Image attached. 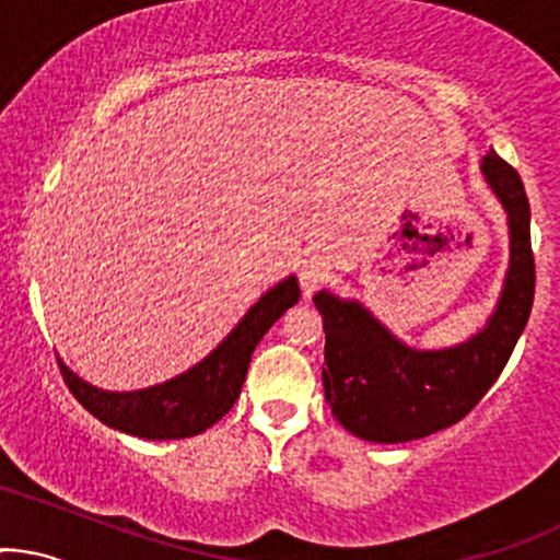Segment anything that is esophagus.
I'll return each instance as SVG.
<instances>
[{"instance_id":"obj_1","label":"esophagus","mask_w":560,"mask_h":560,"mask_svg":"<svg viewBox=\"0 0 560 560\" xmlns=\"http://www.w3.org/2000/svg\"><path fill=\"white\" fill-rule=\"evenodd\" d=\"M329 273H331V266H329L327 257H324V255L305 257L303 266H300V270H298L300 287H303L305 294H313L318 290V287L327 284Z\"/></svg>"}]
</instances>
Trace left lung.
<instances>
[{"instance_id":"obj_1","label":"left lung","mask_w":560,"mask_h":560,"mask_svg":"<svg viewBox=\"0 0 560 560\" xmlns=\"http://www.w3.org/2000/svg\"><path fill=\"white\" fill-rule=\"evenodd\" d=\"M483 172L510 218V270L489 327L459 348L411 350L361 308L327 292L313 298L324 318V396L342 428L374 444L425 439L468 417L505 370L534 303L532 212L524 183L487 151Z\"/></svg>"}]
</instances>
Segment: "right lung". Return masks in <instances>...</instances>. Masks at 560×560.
<instances>
[{
  "mask_svg": "<svg viewBox=\"0 0 560 560\" xmlns=\"http://www.w3.org/2000/svg\"><path fill=\"white\" fill-rule=\"evenodd\" d=\"M298 298L300 287L294 276L281 281L244 316V322L231 331L229 340L214 353L207 355L190 372L156 385V388L135 393L92 388L58 361L60 374H63L73 398L103 425L151 441L188 439L229 415L233 401L242 393L244 380H247L252 350L273 327L276 318L298 303Z\"/></svg>",
  "mask_w": 560,
  "mask_h": 560,
  "instance_id": "1",
  "label": "right lung"
}]
</instances>
